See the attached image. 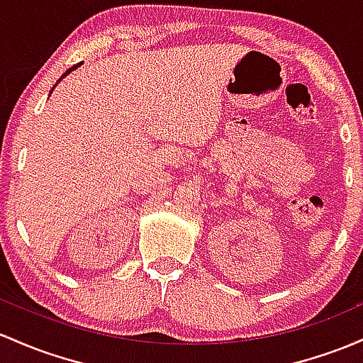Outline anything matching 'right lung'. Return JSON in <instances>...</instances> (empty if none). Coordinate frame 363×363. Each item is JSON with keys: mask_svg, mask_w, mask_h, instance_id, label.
Segmentation results:
<instances>
[{"mask_svg": "<svg viewBox=\"0 0 363 363\" xmlns=\"http://www.w3.org/2000/svg\"><path fill=\"white\" fill-rule=\"evenodd\" d=\"M79 65H81V63H77V65L70 67V69H69V70H67V72H65V74H63V75H62V77H60V79H58V82H60V81H62V79H63V77H67V75H69L72 70H75V69H77V67H79ZM58 82H57V84H58ZM57 84H55V86H57ZM53 89H55V87H53ZM53 89H51V91H50V93H53Z\"/></svg>", "mask_w": 363, "mask_h": 363, "instance_id": "obj_1", "label": "right lung"}]
</instances>
